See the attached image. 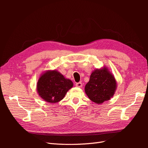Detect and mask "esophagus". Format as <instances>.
<instances>
[{"label": "esophagus", "mask_w": 148, "mask_h": 148, "mask_svg": "<svg viewBox=\"0 0 148 148\" xmlns=\"http://www.w3.org/2000/svg\"><path fill=\"white\" fill-rule=\"evenodd\" d=\"M76 86L78 88H82L83 86V84L81 82H79V83H77V84H76Z\"/></svg>", "instance_id": "esophagus-1"}]
</instances>
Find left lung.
Listing matches in <instances>:
<instances>
[{
    "label": "left lung",
    "mask_w": 148,
    "mask_h": 148,
    "mask_svg": "<svg viewBox=\"0 0 148 148\" xmlns=\"http://www.w3.org/2000/svg\"><path fill=\"white\" fill-rule=\"evenodd\" d=\"M117 86L114 76L107 66H104L91 73L89 81L85 86L84 92L91 101L96 104H102L114 96Z\"/></svg>",
    "instance_id": "8db88e82"
}]
</instances>
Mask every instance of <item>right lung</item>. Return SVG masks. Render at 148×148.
<instances>
[{
  "mask_svg": "<svg viewBox=\"0 0 148 148\" xmlns=\"http://www.w3.org/2000/svg\"><path fill=\"white\" fill-rule=\"evenodd\" d=\"M38 95L49 103H57L64 99L73 82L56 70H47L38 79L36 85Z\"/></svg>",
  "mask_w": 148,
  "mask_h": 148,
  "instance_id": "add662e5",
  "label": "right lung"
}]
</instances>
